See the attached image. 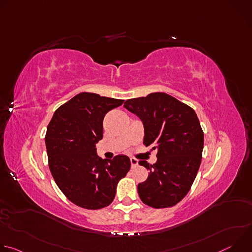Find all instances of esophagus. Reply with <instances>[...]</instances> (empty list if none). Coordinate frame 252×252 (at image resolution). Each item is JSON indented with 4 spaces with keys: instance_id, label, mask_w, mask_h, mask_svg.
Returning <instances> with one entry per match:
<instances>
[{
    "instance_id": "obj_1",
    "label": "esophagus",
    "mask_w": 252,
    "mask_h": 252,
    "mask_svg": "<svg viewBox=\"0 0 252 252\" xmlns=\"http://www.w3.org/2000/svg\"><path fill=\"white\" fill-rule=\"evenodd\" d=\"M130 163H131V168H134L135 166H137V164H138V160L137 159H135V158H130Z\"/></svg>"
}]
</instances>
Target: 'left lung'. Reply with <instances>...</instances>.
Segmentation results:
<instances>
[{"label": "left lung", "instance_id": "left-lung-1", "mask_svg": "<svg viewBox=\"0 0 252 252\" xmlns=\"http://www.w3.org/2000/svg\"><path fill=\"white\" fill-rule=\"evenodd\" d=\"M124 106L145 126L143 145L157 150L158 160L138 163L150 170L137 186L141 201L154 208L171 207L189 191L197 174L204 135L190 106L164 93L130 98Z\"/></svg>", "mask_w": 252, "mask_h": 252}]
</instances>
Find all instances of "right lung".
Wrapping results in <instances>:
<instances>
[{
    "label": "right lung",
    "mask_w": 252,
    "mask_h": 252,
    "mask_svg": "<svg viewBox=\"0 0 252 252\" xmlns=\"http://www.w3.org/2000/svg\"><path fill=\"white\" fill-rule=\"evenodd\" d=\"M124 99L81 93L55 112L45 137L49 167L66 198L86 209L110 205L119 182L130 168V160L120 155L102 159L95 143L103 136L102 121Z\"/></svg>",
    "instance_id": "1"
}]
</instances>
